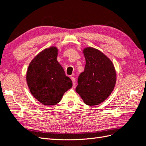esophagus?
<instances>
[{"label":"esophagus","instance_id":"obj_1","mask_svg":"<svg viewBox=\"0 0 146 146\" xmlns=\"http://www.w3.org/2000/svg\"><path fill=\"white\" fill-rule=\"evenodd\" d=\"M71 80H72L73 86H75L76 85V80H75V78H74V77H71Z\"/></svg>","mask_w":146,"mask_h":146}]
</instances>
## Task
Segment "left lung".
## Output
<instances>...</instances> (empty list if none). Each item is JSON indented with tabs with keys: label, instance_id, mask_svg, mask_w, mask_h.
Masks as SVG:
<instances>
[{
	"label": "left lung",
	"instance_id": "8db88e82",
	"mask_svg": "<svg viewBox=\"0 0 146 146\" xmlns=\"http://www.w3.org/2000/svg\"><path fill=\"white\" fill-rule=\"evenodd\" d=\"M86 64L80 74L76 92L88 105L101 104L113 91L116 82V72L110 59L97 49L83 50Z\"/></svg>",
	"mask_w": 146,
	"mask_h": 146
}]
</instances>
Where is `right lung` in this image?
Here are the masks:
<instances>
[{
	"label": "right lung",
	"mask_w": 146,
	"mask_h": 146,
	"mask_svg": "<svg viewBox=\"0 0 146 146\" xmlns=\"http://www.w3.org/2000/svg\"><path fill=\"white\" fill-rule=\"evenodd\" d=\"M57 55L56 48L46 49L34 58L27 69L26 80L30 92L44 105L59 103L73 86L71 80L56 60Z\"/></svg>",
	"instance_id": "1"
}]
</instances>
